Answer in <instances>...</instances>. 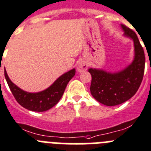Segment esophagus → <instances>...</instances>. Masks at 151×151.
<instances>
[{"instance_id":"34e87169","label":"esophagus","mask_w":151,"mask_h":151,"mask_svg":"<svg viewBox=\"0 0 151 151\" xmlns=\"http://www.w3.org/2000/svg\"><path fill=\"white\" fill-rule=\"evenodd\" d=\"M88 68V65H87V62H86L85 60L81 59L80 61H77V70H78V72H83L84 70H86Z\"/></svg>"}]
</instances>
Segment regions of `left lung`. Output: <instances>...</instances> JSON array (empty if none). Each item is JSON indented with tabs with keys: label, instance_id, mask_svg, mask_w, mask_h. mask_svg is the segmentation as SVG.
<instances>
[{
	"label": "left lung",
	"instance_id": "8db88e82",
	"mask_svg": "<svg viewBox=\"0 0 151 151\" xmlns=\"http://www.w3.org/2000/svg\"><path fill=\"white\" fill-rule=\"evenodd\" d=\"M126 37L133 40L134 58L124 70L110 73L101 69L90 68L92 76L90 93L100 103L108 106L122 104L136 93L142 82L145 72V52L133 30L121 25Z\"/></svg>",
	"mask_w": 151,
	"mask_h": 151
}]
</instances>
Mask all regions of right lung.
<instances>
[{
	"label": "right lung",
	"mask_w": 151,
	"mask_h": 151,
	"mask_svg": "<svg viewBox=\"0 0 151 151\" xmlns=\"http://www.w3.org/2000/svg\"><path fill=\"white\" fill-rule=\"evenodd\" d=\"M75 69L62 74L46 90L38 93H28L21 90L10 81L6 71L4 76L10 91L20 106L34 112H45L55 106L62 96L68 82L75 75Z\"/></svg>",
	"instance_id": "obj_1"
}]
</instances>
